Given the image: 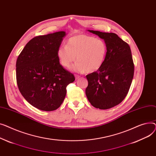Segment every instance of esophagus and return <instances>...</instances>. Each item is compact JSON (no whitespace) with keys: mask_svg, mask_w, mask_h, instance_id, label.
I'll return each instance as SVG.
<instances>
[{"mask_svg":"<svg viewBox=\"0 0 156 156\" xmlns=\"http://www.w3.org/2000/svg\"><path fill=\"white\" fill-rule=\"evenodd\" d=\"M75 77H76V79L77 80V79H79L80 78V76H78V75H76V76H75Z\"/></svg>","mask_w":156,"mask_h":156,"instance_id":"esophagus-1","label":"esophagus"}]
</instances>
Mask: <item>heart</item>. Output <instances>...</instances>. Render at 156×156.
I'll list each match as a JSON object with an SVG mask.
<instances>
[{
    "mask_svg": "<svg viewBox=\"0 0 156 156\" xmlns=\"http://www.w3.org/2000/svg\"><path fill=\"white\" fill-rule=\"evenodd\" d=\"M107 53L106 43L93 36L78 34L72 36L66 46H60L57 55L61 65L69 69L76 60L73 69L78 72L93 73L98 70L105 62Z\"/></svg>",
    "mask_w": 156,
    "mask_h": 156,
    "instance_id": "1",
    "label": "heart"
}]
</instances>
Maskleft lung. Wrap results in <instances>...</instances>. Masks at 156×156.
Returning a JSON list of instances; mask_svg holds the SVG:
<instances>
[{
    "mask_svg": "<svg viewBox=\"0 0 156 156\" xmlns=\"http://www.w3.org/2000/svg\"><path fill=\"white\" fill-rule=\"evenodd\" d=\"M104 40L107 53L102 67L86 76V94L91 105L107 109L120 104L130 87L134 64L129 45L113 33L88 30Z\"/></svg>",
    "mask_w": 156,
    "mask_h": 156,
    "instance_id": "obj_1",
    "label": "left lung"
}]
</instances>
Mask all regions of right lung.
Returning <instances> with one entry per match:
<instances>
[{
	"label": "right lung",
	"instance_id": "obj_1",
	"mask_svg": "<svg viewBox=\"0 0 156 156\" xmlns=\"http://www.w3.org/2000/svg\"><path fill=\"white\" fill-rule=\"evenodd\" d=\"M65 31L34 37L27 43L16 62V80L24 99L40 110L58 108L66 96V87L75 80L63 68L57 50Z\"/></svg>",
	"mask_w": 156,
	"mask_h": 156
}]
</instances>
